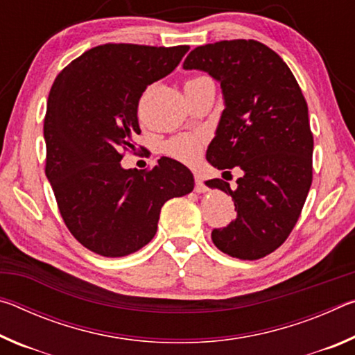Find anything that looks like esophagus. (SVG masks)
<instances>
[{"label": "esophagus", "mask_w": 355, "mask_h": 355, "mask_svg": "<svg viewBox=\"0 0 355 355\" xmlns=\"http://www.w3.org/2000/svg\"><path fill=\"white\" fill-rule=\"evenodd\" d=\"M194 191L197 192V194H205V192L208 191L207 186L203 184V180H202L200 173H196V188H194Z\"/></svg>", "instance_id": "1"}]
</instances>
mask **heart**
I'll use <instances>...</instances> for the list:
<instances>
[{
    "mask_svg": "<svg viewBox=\"0 0 355 355\" xmlns=\"http://www.w3.org/2000/svg\"><path fill=\"white\" fill-rule=\"evenodd\" d=\"M199 78H192V80H199ZM202 144L203 139L200 136L183 135L167 142L166 152L183 163H194L202 152Z\"/></svg>",
    "mask_w": 355,
    "mask_h": 355,
    "instance_id": "1",
    "label": "heart"
}]
</instances>
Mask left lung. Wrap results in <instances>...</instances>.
Segmentation results:
<instances>
[{
	"label": "left lung",
	"instance_id": "left-lung-1",
	"mask_svg": "<svg viewBox=\"0 0 355 355\" xmlns=\"http://www.w3.org/2000/svg\"><path fill=\"white\" fill-rule=\"evenodd\" d=\"M184 70L205 71L220 84L224 111L207 161L224 173L238 167L236 188L208 180L235 202L236 218L211 233L216 248L258 260L284 244L311 186L313 135L296 78L277 53L257 40L197 46Z\"/></svg>",
	"mask_w": 355,
	"mask_h": 355
}]
</instances>
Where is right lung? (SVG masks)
Wrapping results in <instances>:
<instances>
[{"mask_svg":"<svg viewBox=\"0 0 355 355\" xmlns=\"http://www.w3.org/2000/svg\"><path fill=\"white\" fill-rule=\"evenodd\" d=\"M188 45L106 44L84 51L53 83L44 137L45 173L59 211L84 248L125 257L152 241L167 200L189 194L184 164L158 159L152 171L123 169V148L141 133L137 103L150 84L175 70Z\"/></svg>","mask_w":355,"mask_h":355,"instance_id":"right-lung-1","label":"right lung"}]
</instances>
